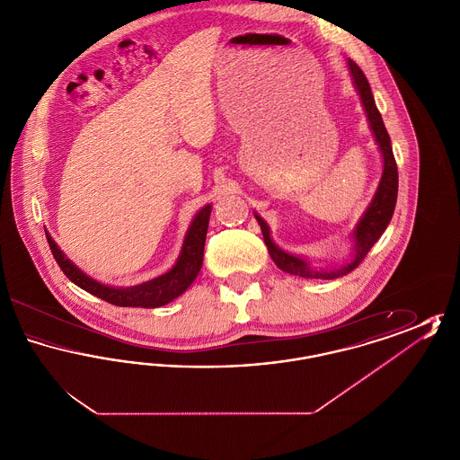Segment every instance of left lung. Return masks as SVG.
<instances>
[{"instance_id": "1", "label": "left lung", "mask_w": 460, "mask_h": 460, "mask_svg": "<svg viewBox=\"0 0 460 460\" xmlns=\"http://www.w3.org/2000/svg\"><path fill=\"white\" fill-rule=\"evenodd\" d=\"M349 66H350L353 84H355V89H357L364 110H366L372 134H374L376 143L383 155V175H381L377 191L372 198L371 205L364 212L362 219L358 220V224L353 229V253H351L350 262L338 265V267H331V269H319V270L310 267V263L306 262L305 259L291 255L285 250H281L279 246H276L270 240L269 226L265 224V220L261 216L255 214V219L259 220V224H261L263 241L267 244L270 259L281 270H285L288 274H293V276L306 278V279H336V278L347 276L355 267H358V263L362 262L366 259V255L369 253L374 243L381 238V234L388 227L390 220L394 217V205H396L398 169H396V162H394L390 136L385 128L381 113L376 107L371 86H369L364 72L353 60H349Z\"/></svg>"}]
</instances>
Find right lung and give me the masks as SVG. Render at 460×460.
I'll return each instance as SVG.
<instances>
[{"label": "right lung", "mask_w": 460, "mask_h": 460, "mask_svg": "<svg viewBox=\"0 0 460 460\" xmlns=\"http://www.w3.org/2000/svg\"><path fill=\"white\" fill-rule=\"evenodd\" d=\"M210 212H212V207L207 205L195 216L186 233L179 259L169 272H165L160 278H155L152 281L131 286V288H113V286H105L94 281L66 259L64 252L57 246V243L48 233H46V240L49 243V250L55 261L74 285L83 288L84 291L109 302L111 305L155 308V306H162L172 302L197 279L198 272L203 263V250H205Z\"/></svg>", "instance_id": "right-lung-1"}]
</instances>
